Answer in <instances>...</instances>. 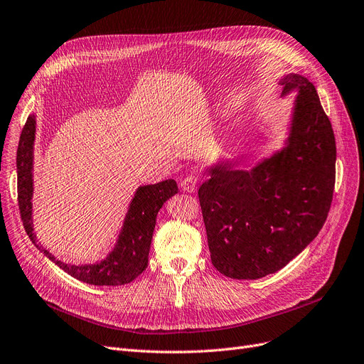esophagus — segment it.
Wrapping results in <instances>:
<instances>
[{
  "instance_id": "1",
  "label": "esophagus",
  "mask_w": 364,
  "mask_h": 364,
  "mask_svg": "<svg viewBox=\"0 0 364 364\" xmlns=\"http://www.w3.org/2000/svg\"><path fill=\"white\" fill-rule=\"evenodd\" d=\"M198 186V176L196 175H189L181 182V189L186 193H196Z\"/></svg>"
}]
</instances>
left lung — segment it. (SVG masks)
<instances>
[{
  "label": "left lung",
  "mask_w": 364,
  "mask_h": 364,
  "mask_svg": "<svg viewBox=\"0 0 364 364\" xmlns=\"http://www.w3.org/2000/svg\"><path fill=\"white\" fill-rule=\"evenodd\" d=\"M296 93L282 148L249 165L243 157L205 167L198 188L213 267L235 280H257L296 257L320 232L331 209L336 142L313 82L280 80Z\"/></svg>",
  "instance_id": "obj_1"
}]
</instances>
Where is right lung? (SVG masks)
<instances>
[{
  "label": "right lung",
  "mask_w": 364,
  "mask_h": 364,
  "mask_svg": "<svg viewBox=\"0 0 364 364\" xmlns=\"http://www.w3.org/2000/svg\"><path fill=\"white\" fill-rule=\"evenodd\" d=\"M36 137L37 117L29 115L22 130L19 148H17V197L23 220V227L36 247L47 256L51 262L68 272L74 279L93 286H121L133 282L148 267V255L151 249L155 220L163 204L175 194L178 185L173 179L159 183L141 185L136 188L132 197L123 225L118 231L115 243L107 257L95 264L71 265L59 261L40 243H37L36 230L32 220L33 197V166H36Z\"/></svg>",
  "instance_id": "right-lung-1"
}]
</instances>
